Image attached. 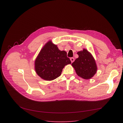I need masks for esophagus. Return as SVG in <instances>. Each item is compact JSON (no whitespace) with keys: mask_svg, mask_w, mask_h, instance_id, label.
<instances>
[{"mask_svg":"<svg viewBox=\"0 0 123 123\" xmlns=\"http://www.w3.org/2000/svg\"><path fill=\"white\" fill-rule=\"evenodd\" d=\"M70 60H71V62H72V63L74 62V58H73V57H71V58H70Z\"/></svg>","mask_w":123,"mask_h":123,"instance_id":"34e87169","label":"esophagus"}]
</instances>
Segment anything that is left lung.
<instances>
[{
  "instance_id": "8db88e82",
  "label": "left lung",
  "mask_w": 123,
  "mask_h": 123,
  "mask_svg": "<svg viewBox=\"0 0 123 123\" xmlns=\"http://www.w3.org/2000/svg\"><path fill=\"white\" fill-rule=\"evenodd\" d=\"M78 58L72 64L77 75L84 79H90L93 77L97 71L95 60L87 49L77 52Z\"/></svg>"
}]
</instances>
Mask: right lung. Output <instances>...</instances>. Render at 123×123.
I'll return each mask as SVG.
<instances>
[{
  "label": "right lung",
  "mask_w": 123,
  "mask_h": 123,
  "mask_svg": "<svg viewBox=\"0 0 123 123\" xmlns=\"http://www.w3.org/2000/svg\"><path fill=\"white\" fill-rule=\"evenodd\" d=\"M71 64L67 52L59 49L51 40L47 42L40 50L34 61L37 74L46 81L53 80L60 76L66 65Z\"/></svg>",
  "instance_id": "right-lung-1"
}]
</instances>
